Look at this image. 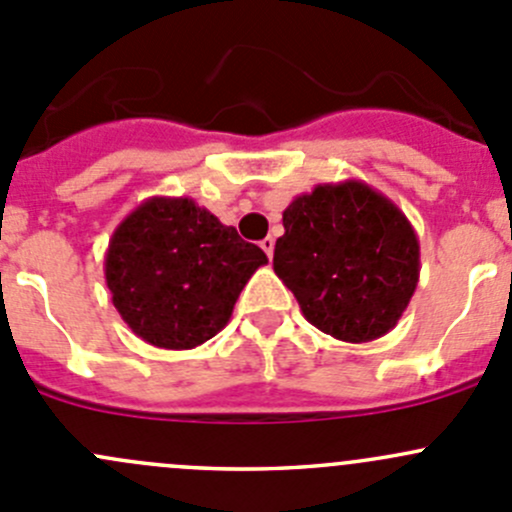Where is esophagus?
<instances>
[{"label": "esophagus", "instance_id": "34e87169", "mask_svg": "<svg viewBox=\"0 0 512 512\" xmlns=\"http://www.w3.org/2000/svg\"><path fill=\"white\" fill-rule=\"evenodd\" d=\"M260 247H262V250L267 252V257H270V260H272V255H275V237H270V235H267L265 240L260 242Z\"/></svg>", "mask_w": 512, "mask_h": 512}]
</instances>
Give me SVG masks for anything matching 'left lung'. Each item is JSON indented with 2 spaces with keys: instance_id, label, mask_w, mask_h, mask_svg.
Instances as JSON below:
<instances>
[{
  "instance_id": "left-lung-1",
  "label": "left lung",
  "mask_w": 512,
  "mask_h": 512,
  "mask_svg": "<svg viewBox=\"0 0 512 512\" xmlns=\"http://www.w3.org/2000/svg\"><path fill=\"white\" fill-rule=\"evenodd\" d=\"M277 277L304 319L349 344L384 337L409 307L421 272L409 218L361 180L319 183L282 213Z\"/></svg>"
}]
</instances>
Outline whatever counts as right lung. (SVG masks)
<instances>
[{
  "label": "right lung",
  "mask_w": 512,
  "mask_h": 512,
  "mask_svg": "<svg viewBox=\"0 0 512 512\" xmlns=\"http://www.w3.org/2000/svg\"><path fill=\"white\" fill-rule=\"evenodd\" d=\"M267 255L193 198H148L108 242L103 275L113 307L136 337L193 349L230 322L232 307Z\"/></svg>",
  "instance_id": "obj_1"
}]
</instances>
